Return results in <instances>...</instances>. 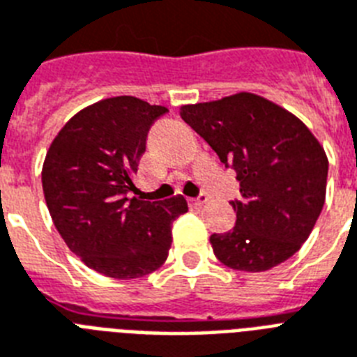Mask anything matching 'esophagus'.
Segmentation results:
<instances>
[{
	"label": "esophagus",
	"instance_id": "34e87169",
	"mask_svg": "<svg viewBox=\"0 0 357 357\" xmlns=\"http://www.w3.org/2000/svg\"><path fill=\"white\" fill-rule=\"evenodd\" d=\"M206 193H199V195L197 197H192V199H190V202H192L193 206H202V204H204V202H206Z\"/></svg>",
	"mask_w": 357,
	"mask_h": 357
}]
</instances>
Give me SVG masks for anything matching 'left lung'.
<instances>
[{"instance_id": "1", "label": "left lung", "mask_w": 357, "mask_h": 357, "mask_svg": "<svg viewBox=\"0 0 357 357\" xmlns=\"http://www.w3.org/2000/svg\"><path fill=\"white\" fill-rule=\"evenodd\" d=\"M181 116L239 181L241 197L230 201L236 227L210 236L213 255L247 273L291 258L324 206L328 158L315 136L293 114L255 93L186 105Z\"/></svg>"}]
</instances>
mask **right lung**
Here are the masks:
<instances>
[{"mask_svg":"<svg viewBox=\"0 0 357 357\" xmlns=\"http://www.w3.org/2000/svg\"><path fill=\"white\" fill-rule=\"evenodd\" d=\"M167 112L138 98L102 99L68 121L53 139L42 188L56 230L90 269L110 278H139L165 261L171 225L188 212L182 195L132 197L151 125Z\"/></svg>","mask_w":357,"mask_h":357,"instance_id":"obj_1","label":"right lung"}]
</instances>
